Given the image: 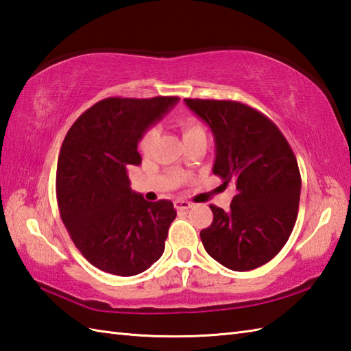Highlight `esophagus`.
Returning a JSON list of instances; mask_svg holds the SVG:
<instances>
[{"instance_id": "1", "label": "esophagus", "mask_w": 351, "mask_h": 351, "mask_svg": "<svg viewBox=\"0 0 351 351\" xmlns=\"http://www.w3.org/2000/svg\"><path fill=\"white\" fill-rule=\"evenodd\" d=\"M175 208L176 210H189V208H191V204L187 202V200L178 199V200H175Z\"/></svg>"}]
</instances>
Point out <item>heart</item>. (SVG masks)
Instances as JSON below:
<instances>
[{"label": "heart", "instance_id": "b5f03b06", "mask_svg": "<svg viewBox=\"0 0 351 351\" xmlns=\"http://www.w3.org/2000/svg\"><path fill=\"white\" fill-rule=\"evenodd\" d=\"M178 126L181 128L182 132V137L184 140H189L191 137H196V136H202L205 134V128L204 125L200 123L196 117L193 116H184L181 119H178ZM154 140H155V131L154 130H147L143 136H141L140 141H138V151L147 155L151 152L152 145H154Z\"/></svg>", "mask_w": 351, "mask_h": 351}]
</instances>
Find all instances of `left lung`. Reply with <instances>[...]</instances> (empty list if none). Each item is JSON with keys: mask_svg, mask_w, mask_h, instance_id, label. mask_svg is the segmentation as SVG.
I'll list each match as a JSON object with an SVG mask.
<instances>
[{"mask_svg": "<svg viewBox=\"0 0 351 351\" xmlns=\"http://www.w3.org/2000/svg\"><path fill=\"white\" fill-rule=\"evenodd\" d=\"M215 140L213 173L235 196L228 211L210 205L213 223L200 230L208 255L234 271L267 264L285 245L299 213L302 178L280 130L237 101L184 99Z\"/></svg>", "mask_w": 351, "mask_h": 351, "instance_id": "8db88e82", "label": "left lung"}]
</instances>
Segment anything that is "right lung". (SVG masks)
Here are the masks:
<instances>
[{
    "mask_svg": "<svg viewBox=\"0 0 351 351\" xmlns=\"http://www.w3.org/2000/svg\"><path fill=\"white\" fill-rule=\"evenodd\" d=\"M180 101L107 98L71 126L57 162L60 217L77 249L99 270L134 276L162 255L176 211L170 200L147 202L130 189L143 132Z\"/></svg>",
    "mask_w": 351,
    "mask_h": 351,
    "instance_id": "1",
    "label": "right lung"
}]
</instances>
